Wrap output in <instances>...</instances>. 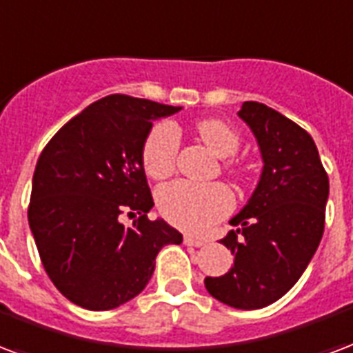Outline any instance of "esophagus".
Listing matches in <instances>:
<instances>
[{"label": "esophagus", "instance_id": "obj_1", "mask_svg": "<svg viewBox=\"0 0 353 353\" xmlns=\"http://www.w3.org/2000/svg\"><path fill=\"white\" fill-rule=\"evenodd\" d=\"M183 243L185 245H189V247H203L202 239H198V237H192V236H185Z\"/></svg>", "mask_w": 353, "mask_h": 353}]
</instances>
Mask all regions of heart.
Wrapping results in <instances>:
<instances>
[{
    "instance_id": "b5f03b06",
    "label": "heart",
    "mask_w": 353,
    "mask_h": 353,
    "mask_svg": "<svg viewBox=\"0 0 353 353\" xmlns=\"http://www.w3.org/2000/svg\"><path fill=\"white\" fill-rule=\"evenodd\" d=\"M196 134L216 157L234 155L239 148V134L223 119H202ZM179 151L176 125L161 121L150 130L142 148V164L153 179H166L174 174ZM224 172L239 177L243 170L234 161L224 164ZM157 208L174 226L187 232H205L234 208V196L223 183H190L176 181L159 190Z\"/></svg>"
}]
</instances>
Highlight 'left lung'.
<instances>
[{
	"label": "left lung",
	"mask_w": 353,
	"mask_h": 353,
	"mask_svg": "<svg viewBox=\"0 0 353 353\" xmlns=\"http://www.w3.org/2000/svg\"><path fill=\"white\" fill-rule=\"evenodd\" d=\"M260 145L263 170L247 205L221 239L234 254L223 276H205L211 296L234 309H262L288 292L307 270L323 236L330 177L305 129L262 103L237 112Z\"/></svg>",
	"instance_id": "1"
}]
</instances>
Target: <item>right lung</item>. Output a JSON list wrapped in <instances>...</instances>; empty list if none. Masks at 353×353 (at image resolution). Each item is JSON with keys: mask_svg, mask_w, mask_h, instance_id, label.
I'll return each mask as SVG.
<instances>
[{"mask_svg": "<svg viewBox=\"0 0 353 353\" xmlns=\"http://www.w3.org/2000/svg\"><path fill=\"white\" fill-rule=\"evenodd\" d=\"M181 106L129 95L90 104L57 130L39 157L28 210L39 256L78 307L110 310L150 283L159 250L183 236L153 208L142 148L153 119ZM139 215L130 227L121 215Z\"/></svg>", "mask_w": 353, "mask_h": 353, "instance_id": "right-lung-1", "label": "right lung"}]
</instances>
